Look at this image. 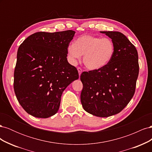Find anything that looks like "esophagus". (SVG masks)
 <instances>
[{"mask_svg":"<svg viewBox=\"0 0 152 152\" xmlns=\"http://www.w3.org/2000/svg\"><path fill=\"white\" fill-rule=\"evenodd\" d=\"M77 70H78V72H79V76H80L81 73H82V68H81L80 67H77Z\"/></svg>","mask_w":152,"mask_h":152,"instance_id":"1","label":"esophagus"}]
</instances>
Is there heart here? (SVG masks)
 I'll return each mask as SVG.
<instances>
[{"mask_svg": "<svg viewBox=\"0 0 152 152\" xmlns=\"http://www.w3.org/2000/svg\"><path fill=\"white\" fill-rule=\"evenodd\" d=\"M115 46L111 39L101 38L90 35H82L68 46L67 53L70 60L75 63L83 56V63L91 70L102 68L111 61Z\"/></svg>", "mask_w": 152, "mask_h": 152, "instance_id": "heart-1", "label": "heart"}]
</instances>
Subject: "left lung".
<instances>
[{"mask_svg":"<svg viewBox=\"0 0 152 152\" xmlns=\"http://www.w3.org/2000/svg\"><path fill=\"white\" fill-rule=\"evenodd\" d=\"M100 32L112 39L115 52L105 66L82 73L80 100L87 112L107 117L121 112L134 94L139 74L138 54L134 45L121 32Z\"/></svg>","mask_w":152,"mask_h":152,"instance_id":"1","label":"left lung"}]
</instances>
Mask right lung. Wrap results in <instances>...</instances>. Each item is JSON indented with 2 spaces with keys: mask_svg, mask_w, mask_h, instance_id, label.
Segmentation results:
<instances>
[{
  "mask_svg": "<svg viewBox=\"0 0 152 152\" xmlns=\"http://www.w3.org/2000/svg\"><path fill=\"white\" fill-rule=\"evenodd\" d=\"M75 31H39L20 45L14 73V90L25 111L48 118L58 111L63 91L79 79L67 61V48Z\"/></svg>",
  "mask_w": 152,
  "mask_h": 152,
  "instance_id": "1",
  "label": "right lung"
}]
</instances>
